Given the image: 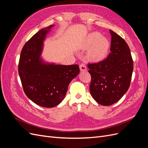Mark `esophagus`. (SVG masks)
Returning a JSON list of instances; mask_svg holds the SVG:
<instances>
[{"label":"esophagus","mask_w":148,"mask_h":148,"mask_svg":"<svg viewBox=\"0 0 148 148\" xmlns=\"http://www.w3.org/2000/svg\"><path fill=\"white\" fill-rule=\"evenodd\" d=\"M79 69H80V71H86L87 70L86 65H85L83 64H82L81 65H79Z\"/></svg>","instance_id":"34e87169"}]
</instances>
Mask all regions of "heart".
Here are the masks:
<instances>
[{"instance_id": "b5f03b06", "label": "heart", "mask_w": 148, "mask_h": 148, "mask_svg": "<svg viewBox=\"0 0 148 148\" xmlns=\"http://www.w3.org/2000/svg\"><path fill=\"white\" fill-rule=\"evenodd\" d=\"M110 42L106 37L98 32H92L85 36L81 43V48L88 49L87 57L92 62H100L104 60L109 52Z\"/></svg>"}]
</instances>
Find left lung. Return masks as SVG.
I'll return each instance as SVG.
<instances>
[{"instance_id":"obj_1","label":"left lung","mask_w":148,"mask_h":148,"mask_svg":"<svg viewBox=\"0 0 148 148\" xmlns=\"http://www.w3.org/2000/svg\"><path fill=\"white\" fill-rule=\"evenodd\" d=\"M109 31L111 52L103 61L88 65L91 76V95L98 104L105 106L117 102L126 93L133 70L128 44L117 33Z\"/></svg>"}]
</instances>
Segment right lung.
I'll return each instance as SVG.
<instances>
[{"label":"right lung","instance_id":"1","mask_svg":"<svg viewBox=\"0 0 148 148\" xmlns=\"http://www.w3.org/2000/svg\"><path fill=\"white\" fill-rule=\"evenodd\" d=\"M54 26L39 30L25 44L18 64L26 95L37 105L49 108L63 101L70 83L79 73L78 65L56 64L46 61L41 56L44 41Z\"/></svg>","mask_w":148,"mask_h":148}]
</instances>
